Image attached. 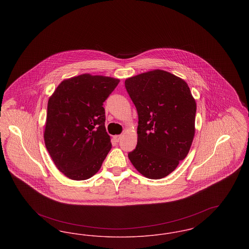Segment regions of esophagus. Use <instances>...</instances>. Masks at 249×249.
Listing matches in <instances>:
<instances>
[{
	"label": "esophagus",
	"mask_w": 249,
	"mask_h": 249,
	"mask_svg": "<svg viewBox=\"0 0 249 249\" xmlns=\"http://www.w3.org/2000/svg\"><path fill=\"white\" fill-rule=\"evenodd\" d=\"M120 139H121V135H115V136H114V140H115L116 142H119Z\"/></svg>",
	"instance_id": "1"
}]
</instances>
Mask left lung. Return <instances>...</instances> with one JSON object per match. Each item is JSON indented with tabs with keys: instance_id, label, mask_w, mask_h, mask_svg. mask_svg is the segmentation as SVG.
Masks as SVG:
<instances>
[{
	"instance_id": "1",
	"label": "left lung",
	"mask_w": 249,
	"mask_h": 249,
	"mask_svg": "<svg viewBox=\"0 0 249 249\" xmlns=\"http://www.w3.org/2000/svg\"><path fill=\"white\" fill-rule=\"evenodd\" d=\"M125 87L138 113L137 145L128 154L130 162L145 178H165L189 154L195 99L185 80L159 69L127 78Z\"/></svg>"
}]
</instances>
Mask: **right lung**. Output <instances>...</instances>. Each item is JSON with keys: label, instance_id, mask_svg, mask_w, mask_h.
Listing matches in <instances>:
<instances>
[{"label": "right lung", "instance_id": "add662e5", "mask_svg": "<svg viewBox=\"0 0 249 249\" xmlns=\"http://www.w3.org/2000/svg\"><path fill=\"white\" fill-rule=\"evenodd\" d=\"M119 83L83 73L64 79L48 99L45 144L59 172L71 180L93 177L112 147L103 106Z\"/></svg>", "mask_w": 249, "mask_h": 249}]
</instances>
